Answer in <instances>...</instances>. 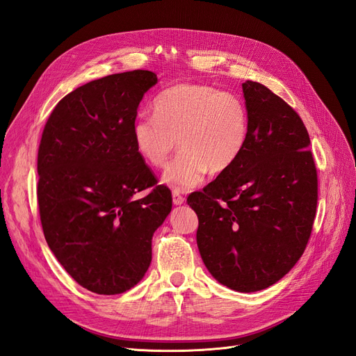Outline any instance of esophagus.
<instances>
[{
	"label": "esophagus",
	"instance_id": "obj_1",
	"mask_svg": "<svg viewBox=\"0 0 356 356\" xmlns=\"http://www.w3.org/2000/svg\"><path fill=\"white\" fill-rule=\"evenodd\" d=\"M185 197H181V195L179 193V192H173V204L175 205H181V204H185Z\"/></svg>",
	"mask_w": 356,
	"mask_h": 356
}]
</instances>
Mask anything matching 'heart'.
Masks as SVG:
<instances>
[{
    "label": "heart",
    "mask_w": 356,
    "mask_h": 356,
    "mask_svg": "<svg viewBox=\"0 0 356 356\" xmlns=\"http://www.w3.org/2000/svg\"><path fill=\"white\" fill-rule=\"evenodd\" d=\"M250 117L243 99L209 84H179L154 100V117L133 122V146L143 161L161 168L176 151L181 154L163 175L175 192L200 186L210 171L220 175L244 154Z\"/></svg>",
    "instance_id": "obj_1"
}]
</instances>
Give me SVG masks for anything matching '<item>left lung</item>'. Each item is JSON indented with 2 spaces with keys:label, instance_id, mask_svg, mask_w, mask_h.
<instances>
[{
  "label": "left lung",
  "instance_id": "obj_1",
  "mask_svg": "<svg viewBox=\"0 0 356 356\" xmlns=\"http://www.w3.org/2000/svg\"><path fill=\"white\" fill-rule=\"evenodd\" d=\"M250 134L238 163L188 198L205 268L239 293L265 290L303 254L318 179L297 112L260 83L243 84Z\"/></svg>",
  "mask_w": 356,
  "mask_h": 356
}]
</instances>
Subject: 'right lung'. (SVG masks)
I'll list each match as a JSON object with an SVG mask.
<instances>
[{
    "label": "right lung",
    "mask_w": 356,
    "mask_h": 356,
    "mask_svg": "<svg viewBox=\"0 0 356 356\" xmlns=\"http://www.w3.org/2000/svg\"><path fill=\"white\" fill-rule=\"evenodd\" d=\"M158 83L151 71L95 79L65 96L38 149L44 236L65 270L88 291L121 294L151 265L152 236L171 211V192L137 155V108ZM147 187L146 197H134Z\"/></svg>",
    "instance_id": "add662e5"
}]
</instances>
